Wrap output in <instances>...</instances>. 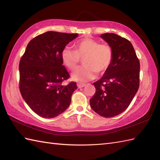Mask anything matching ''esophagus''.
<instances>
[{"label":"esophagus","mask_w":160,"mask_h":160,"mask_svg":"<svg viewBox=\"0 0 160 160\" xmlns=\"http://www.w3.org/2000/svg\"><path fill=\"white\" fill-rule=\"evenodd\" d=\"M85 85H86V84H84V83H81V82L77 83V86H78V88H82V87H84Z\"/></svg>","instance_id":"1"}]
</instances>
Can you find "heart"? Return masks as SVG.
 I'll return each instance as SVG.
<instances>
[{
    "mask_svg": "<svg viewBox=\"0 0 160 160\" xmlns=\"http://www.w3.org/2000/svg\"><path fill=\"white\" fill-rule=\"evenodd\" d=\"M82 58L84 65L71 73L72 79L78 82L91 80L98 72H105L113 60V52L108 44H100L96 40L84 38L76 42V50L66 46L61 52L63 64L70 70L76 69Z\"/></svg>",
    "mask_w": 160,
    "mask_h": 160,
    "instance_id": "obj_1",
    "label": "heart"
}]
</instances>
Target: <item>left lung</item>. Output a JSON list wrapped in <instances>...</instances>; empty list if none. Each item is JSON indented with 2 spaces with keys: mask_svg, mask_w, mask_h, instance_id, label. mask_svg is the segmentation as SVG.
<instances>
[{
  "mask_svg": "<svg viewBox=\"0 0 160 160\" xmlns=\"http://www.w3.org/2000/svg\"><path fill=\"white\" fill-rule=\"evenodd\" d=\"M113 49V58L100 80L93 82L96 93L90 100L92 109L104 118L124 111L140 86V61L131 42L115 33L100 36Z\"/></svg>",
  "mask_w": 160,
  "mask_h": 160,
  "instance_id": "8db88e82",
  "label": "left lung"
}]
</instances>
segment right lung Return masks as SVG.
<instances>
[{
    "instance_id": "obj_1",
    "label": "right lung",
    "mask_w": 160,
    "mask_h": 160,
    "mask_svg": "<svg viewBox=\"0 0 160 160\" xmlns=\"http://www.w3.org/2000/svg\"><path fill=\"white\" fill-rule=\"evenodd\" d=\"M78 33L47 32L28 43L19 63V89L24 100L39 116L55 118L65 111L76 82H62L70 76L61 52Z\"/></svg>"
}]
</instances>
